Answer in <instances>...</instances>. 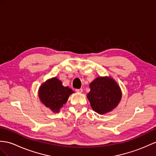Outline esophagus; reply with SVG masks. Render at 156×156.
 Listing matches in <instances>:
<instances>
[{
  "label": "esophagus",
  "mask_w": 156,
  "mask_h": 156,
  "mask_svg": "<svg viewBox=\"0 0 156 156\" xmlns=\"http://www.w3.org/2000/svg\"><path fill=\"white\" fill-rule=\"evenodd\" d=\"M75 90L77 91V93H82V92H83V89H76Z\"/></svg>",
  "instance_id": "1"
}]
</instances>
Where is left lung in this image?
<instances>
[{"instance_id": "left-lung-1", "label": "left lung", "mask_w": 156, "mask_h": 156, "mask_svg": "<svg viewBox=\"0 0 156 156\" xmlns=\"http://www.w3.org/2000/svg\"><path fill=\"white\" fill-rule=\"evenodd\" d=\"M88 98L94 111L105 115L115 109L122 98V91L111 77H98L90 83Z\"/></svg>"}]
</instances>
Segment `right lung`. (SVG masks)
<instances>
[{"mask_svg": "<svg viewBox=\"0 0 156 156\" xmlns=\"http://www.w3.org/2000/svg\"><path fill=\"white\" fill-rule=\"evenodd\" d=\"M74 91L64 87L57 77L49 79L40 85L38 97L40 101L54 113L59 112Z\"/></svg>", "mask_w": 156, "mask_h": 156, "instance_id": "obj_1", "label": "right lung"}]
</instances>
